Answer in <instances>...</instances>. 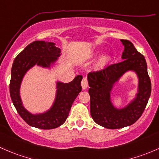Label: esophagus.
Returning <instances> with one entry per match:
<instances>
[{
  "mask_svg": "<svg viewBox=\"0 0 159 159\" xmlns=\"http://www.w3.org/2000/svg\"><path fill=\"white\" fill-rule=\"evenodd\" d=\"M81 85H82V88H83V89H86L88 88V86H89V84H88L87 79H86V77L83 78V80H82Z\"/></svg>",
  "mask_w": 159,
  "mask_h": 159,
  "instance_id": "34e87169",
  "label": "esophagus"
}]
</instances>
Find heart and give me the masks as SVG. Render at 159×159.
I'll return each mask as SVG.
<instances>
[{
	"label": "heart",
	"instance_id": "b5f03b06",
	"mask_svg": "<svg viewBox=\"0 0 159 159\" xmlns=\"http://www.w3.org/2000/svg\"><path fill=\"white\" fill-rule=\"evenodd\" d=\"M102 54V53H95L93 54V57H99ZM111 60H112V57L109 55H106L103 57H101L99 60V61L96 63V70H102L106 67L107 65H109V63H110Z\"/></svg>",
	"mask_w": 159,
	"mask_h": 159
}]
</instances>
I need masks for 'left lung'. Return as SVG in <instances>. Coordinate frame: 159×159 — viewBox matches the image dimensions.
<instances>
[{"label": "left lung", "instance_id": "1", "mask_svg": "<svg viewBox=\"0 0 159 159\" xmlns=\"http://www.w3.org/2000/svg\"><path fill=\"white\" fill-rule=\"evenodd\" d=\"M124 46L122 61L112 64L102 70L89 73L87 76L90 96V113L98 125L106 129H116L129 126L141 117L151 95V80L148 74L144 56L137 51L127 40H121ZM129 71L138 77V90L129 104L119 109L111 99V92L115 83Z\"/></svg>", "mask_w": 159, "mask_h": 159}]
</instances>
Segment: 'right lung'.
I'll return each mask as SVG.
<instances>
[{
  "label": "right lung",
  "mask_w": 159,
  "mask_h": 159,
  "mask_svg": "<svg viewBox=\"0 0 159 159\" xmlns=\"http://www.w3.org/2000/svg\"><path fill=\"white\" fill-rule=\"evenodd\" d=\"M54 43L34 41L17 56L11 69L10 95L20 117L29 125L41 129H52L63 125L68 117L73 102L82 90L83 76L78 75L70 83H56V96L51 107L46 112L33 114L25 109L20 97V86L24 76L35 65L50 69L61 55Z\"/></svg>",
  "instance_id": "1"
}]
</instances>
